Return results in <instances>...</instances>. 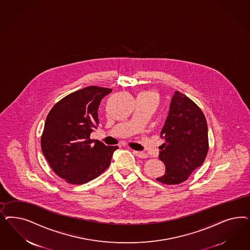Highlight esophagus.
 Returning <instances> with one entry per match:
<instances>
[{
  "mask_svg": "<svg viewBox=\"0 0 250 250\" xmlns=\"http://www.w3.org/2000/svg\"><path fill=\"white\" fill-rule=\"evenodd\" d=\"M133 153L138 156V157H140V158H147L148 156H147V154L146 153H144V152H139V151H133Z\"/></svg>",
  "mask_w": 250,
  "mask_h": 250,
  "instance_id": "1",
  "label": "esophagus"
}]
</instances>
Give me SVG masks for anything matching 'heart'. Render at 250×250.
Masks as SVG:
<instances>
[{"instance_id": "b5f03b06", "label": "heart", "mask_w": 250, "mask_h": 250, "mask_svg": "<svg viewBox=\"0 0 250 250\" xmlns=\"http://www.w3.org/2000/svg\"><path fill=\"white\" fill-rule=\"evenodd\" d=\"M142 95H144V96H148V97H153L154 99H156V98H157V96H156V94H155L154 92H146V93H144V94H142Z\"/></svg>"}]
</instances>
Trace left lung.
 <instances>
[{"label":"left lung","mask_w":250,"mask_h":250,"mask_svg":"<svg viewBox=\"0 0 250 250\" xmlns=\"http://www.w3.org/2000/svg\"><path fill=\"white\" fill-rule=\"evenodd\" d=\"M160 134L166 142L159 147V159L166 172L156 180L167 185L180 184L202 166L208 153L205 116L191 99L176 91Z\"/></svg>","instance_id":"1"}]
</instances>
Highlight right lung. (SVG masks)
<instances>
[{"instance_id":"right-lung-1","label":"right lung","mask_w":250,"mask_h":250,"mask_svg":"<svg viewBox=\"0 0 250 250\" xmlns=\"http://www.w3.org/2000/svg\"><path fill=\"white\" fill-rule=\"evenodd\" d=\"M112 89L88 86L61 99L48 112L41 150L50 167L73 185L87 183L110 165L118 146L90 139L99 123L98 106Z\"/></svg>"}]
</instances>
